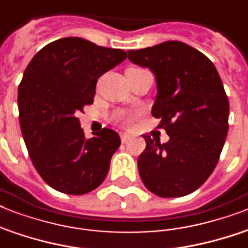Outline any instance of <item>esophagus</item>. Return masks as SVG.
<instances>
[{"label":"esophagus","instance_id":"34e87169","mask_svg":"<svg viewBox=\"0 0 248 248\" xmlns=\"http://www.w3.org/2000/svg\"><path fill=\"white\" fill-rule=\"evenodd\" d=\"M128 138H130V134H127V132H122V134H121V141H122V143H124Z\"/></svg>","mask_w":248,"mask_h":248}]
</instances>
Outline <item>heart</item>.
Masks as SVG:
<instances>
[{
  "label": "heart",
  "instance_id": "b5f03b06",
  "mask_svg": "<svg viewBox=\"0 0 248 248\" xmlns=\"http://www.w3.org/2000/svg\"><path fill=\"white\" fill-rule=\"evenodd\" d=\"M132 69H139V68H130V69H127V71H132ZM118 118H122V116H120Z\"/></svg>",
  "mask_w": 248,
  "mask_h": 248
}]
</instances>
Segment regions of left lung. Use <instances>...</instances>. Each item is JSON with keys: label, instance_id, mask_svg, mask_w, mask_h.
Segmentation results:
<instances>
[{"label": "left lung", "instance_id": "obj_1", "mask_svg": "<svg viewBox=\"0 0 248 248\" xmlns=\"http://www.w3.org/2000/svg\"><path fill=\"white\" fill-rule=\"evenodd\" d=\"M128 59L155 76L152 114L170 136L167 143L144 135L138 169L144 185L163 198L198 189L217 165L228 134L229 101L215 65L179 41L127 51Z\"/></svg>", "mask_w": 248, "mask_h": 248}]
</instances>
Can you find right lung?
<instances>
[{
	"mask_svg": "<svg viewBox=\"0 0 248 248\" xmlns=\"http://www.w3.org/2000/svg\"><path fill=\"white\" fill-rule=\"evenodd\" d=\"M127 58L79 37L46 45L33 56L19 90V121L33 166L51 188L81 196L96 189L121 145L114 130L86 139L77 114L93 104L97 78Z\"/></svg>",
	"mask_w": 248,
	"mask_h": 248,
	"instance_id": "right-lung-1",
	"label": "right lung"
}]
</instances>
